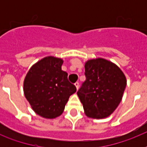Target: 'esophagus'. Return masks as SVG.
Wrapping results in <instances>:
<instances>
[{"mask_svg": "<svg viewBox=\"0 0 147 147\" xmlns=\"http://www.w3.org/2000/svg\"><path fill=\"white\" fill-rule=\"evenodd\" d=\"M75 85H76V88H77V89H78V87H79V82H76L75 83Z\"/></svg>", "mask_w": 147, "mask_h": 147, "instance_id": "34e87169", "label": "esophagus"}]
</instances>
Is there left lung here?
I'll return each mask as SVG.
<instances>
[{
  "mask_svg": "<svg viewBox=\"0 0 147 147\" xmlns=\"http://www.w3.org/2000/svg\"><path fill=\"white\" fill-rule=\"evenodd\" d=\"M85 68L86 79L77 94L85 114L96 119L109 116L122 99L125 76L116 65L104 59L88 60Z\"/></svg>",
  "mask_w": 147,
  "mask_h": 147,
  "instance_id": "8db88e82",
  "label": "left lung"
}]
</instances>
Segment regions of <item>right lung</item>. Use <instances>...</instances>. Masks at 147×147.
I'll use <instances>...</instances> for the list:
<instances>
[{"instance_id": "obj_1", "label": "right lung", "mask_w": 147, "mask_h": 147, "mask_svg": "<svg viewBox=\"0 0 147 147\" xmlns=\"http://www.w3.org/2000/svg\"><path fill=\"white\" fill-rule=\"evenodd\" d=\"M61 59L48 56L31 67L24 83V94L33 110L45 118L61 115L76 87L62 70Z\"/></svg>"}]
</instances>
